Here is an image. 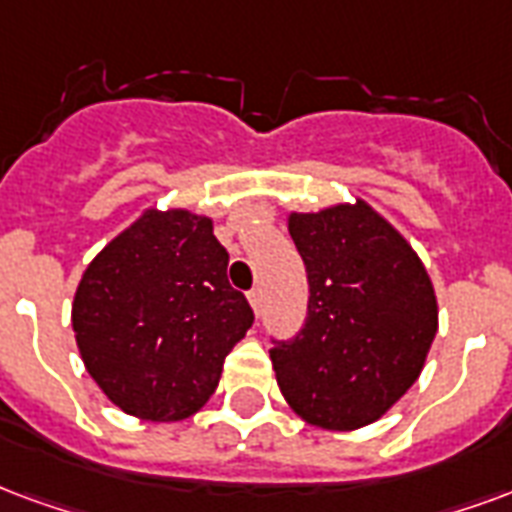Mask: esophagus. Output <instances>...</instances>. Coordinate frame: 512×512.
<instances>
[{
	"label": "esophagus",
	"instance_id": "esophagus-1",
	"mask_svg": "<svg viewBox=\"0 0 512 512\" xmlns=\"http://www.w3.org/2000/svg\"><path fill=\"white\" fill-rule=\"evenodd\" d=\"M246 298H249V306H252V309H255V314H260V304H263V293H260V290H249V293H246Z\"/></svg>",
	"mask_w": 512,
	"mask_h": 512
}]
</instances>
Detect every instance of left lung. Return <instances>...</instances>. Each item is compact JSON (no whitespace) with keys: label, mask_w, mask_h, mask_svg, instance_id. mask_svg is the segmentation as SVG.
Here are the masks:
<instances>
[{"label":"left lung","mask_w":512,"mask_h":512,"mask_svg":"<svg viewBox=\"0 0 512 512\" xmlns=\"http://www.w3.org/2000/svg\"><path fill=\"white\" fill-rule=\"evenodd\" d=\"M309 314L271 350L276 385L312 426L355 431L410 391L437 336V295L410 241L366 200L293 211Z\"/></svg>","instance_id":"8db88e82"}]
</instances>
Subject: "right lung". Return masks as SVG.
<instances>
[{"mask_svg":"<svg viewBox=\"0 0 512 512\" xmlns=\"http://www.w3.org/2000/svg\"><path fill=\"white\" fill-rule=\"evenodd\" d=\"M255 314L227 282L214 219L146 208L102 246L73 298L75 344L100 391L132 418L184 420L217 391Z\"/></svg>","mask_w":512,"mask_h":512,"instance_id":"add662e5","label":"right lung"}]
</instances>
